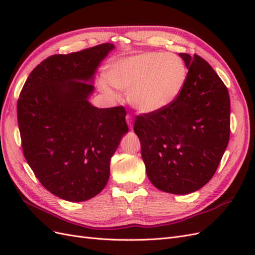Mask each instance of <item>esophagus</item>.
Masks as SVG:
<instances>
[{
	"label": "esophagus",
	"mask_w": 255,
	"mask_h": 255,
	"mask_svg": "<svg viewBox=\"0 0 255 255\" xmlns=\"http://www.w3.org/2000/svg\"><path fill=\"white\" fill-rule=\"evenodd\" d=\"M126 119H127V123H128V128H133V118H132V116H130L129 114H128Z\"/></svg>",
	"instance_id": "1"
}]
</instances>
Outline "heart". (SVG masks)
I'll list each match as a JSON object with an SVG mask.
<instances>
[{"label": "heart", "mask_w": 255, "mask_h": 255, "mask_svg": "<svg viewBox=\"0 0 255 255\" xmlns=\"http://www.w3.org/2000/svg\"><path fill=\"white\" fill-rule=\"evenodd\" d=\"M107 80L115 88L128 94L136 110L154 113L179 96L186 80V68L174 54L149 52L116 60L107 71ZM99 88L115 96L105 80L100 81Z\"/></svg>", "instance_id": "1"}]
</instances>
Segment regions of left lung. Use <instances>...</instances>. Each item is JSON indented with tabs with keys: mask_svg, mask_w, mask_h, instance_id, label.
I'll use <instances>...</instances> for the list:
<instances>
[{
	"mask_svg": "<svg viewBox=\"0 0 255 255\" xmlns=\"http://www.w3.org/2000/svg\"><path fill=\"white\" fill-rule=\"evenodd\" d=\"M179 55L188 69L184 86L165 109L137 116L134 132L151 183L174 195L194 192L210 181L230 138L228 88L206 60Z\"/></svg>",
	"mask_w": 255,
	"mask_h": 255,
	"instance_id": "obj_1",
	"label": "left lung"
}]
</instances>
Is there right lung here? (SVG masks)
<instances>
[{
    "mask_svg": "<svg viewBox=\"0 0 255 255\" xmlns=\"http://www.w3.org/2000/svg\"><path fill=\"white\" fill-rule=\"evenodd\" d=\"M103 43L52 55L30 72L17 103L24 157L39 182L70 202L94 198L106 186L111 158L128 133L123 106L98 109L88 98Z\"/></svg>",
    "mask_w": 255,
    "mask_h": 255,
    "instance_id": "right-lung-1",
    "label": "right lung"
}]
</instances>
